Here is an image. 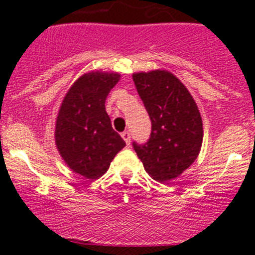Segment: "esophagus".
Listing matches in <instances>:
<instances>
[{
  "label": "esophagus",
  "instance_id": "1",
  "mask_svg": "<svg viewBox=\"0 0 255 255\" xmlns=\"http://www.w3.org/2000/svg\"><path fill=\"white\" fill-rule=\"evenodd\" d=\"M121 136H123V139L125 140L126 145H130V132L129 131L121 132Z\"/></svg>",
  "mask_w": 255,
  "mask_h": 255
}]
</instances>
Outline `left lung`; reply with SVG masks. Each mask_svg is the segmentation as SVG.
<instances>
[{"label": "left lung", "instance_id": "8db88e82", "mask_svg": "<svg viewBox=\"0 0 255 255\" xmlns=\"http://www.w3.org/2000/svg\"><path fill=\"white\" fill-rule=\"evenodd\" d=\"M136 91L152 121L150 138L132 144L152 179L180 176L197 159L203 143V123L188 88L167 70L132 74Z\"/></svg>", "mask_w": 255, "mask_h": 255}]
</instances>
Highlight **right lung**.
Wrapping results in <instances>:
<instances>
[{
  "mask_svg": "<svg viewBox=\"0 0 255 255\" xmlns=\"http://www.w3.org/2000/svg\"><path fill=\"white\" fill-rule=\"evenodd\" d=\"M119 73L89 71L70 87L58 110L55 141L74 172L96 180L107 172L125 141L111 125L105 102L120 80Z\"/></svg>",
  "mask_w": 255,
  "mask_h": 255,
  "instance_id": "add662e5",
  "label": "right lung"
}]
</instances>
